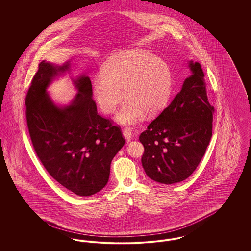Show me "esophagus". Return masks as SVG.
Masks as SVG:
<instances>
[{
  "label": "esophagus",
  "instance_id": "esophagus-1",
  "mask_svg": "<svg viewBox=\"0 0 251 251\" xmlns=\"http://www.w3.org/2000/svg\"><path fill=\"white\" fill-rule=\"evenodd\" d=\"M123 135H124V137L126 138V140L127 141H130V140H131V130L129 129V128H124V130H123Z\"/></svg>",
  "mask_w": 251,
  "mask_h": 251
}]
</instances>
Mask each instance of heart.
Masks as SVG:
<instances>
[{
    "instance_id": "1",
    "label": "heart",
    "mask_w": 251,
    "mask_h": 251,
    "mask_svg": "<svg viewBox=\"0 0 251 251\" xmlns=\"http://www.w3.org/2000/svg\"><path fill=\"white\" fill-rule=\"evenodd\" d=\"M102 75L93 81V92L106 114L116 111L127 99L116 120L131 125L154 115L167 105L173 87L172 72L167 62L144 50H128L112 55L102 67Z\"/></svg>"
}]
</instances>
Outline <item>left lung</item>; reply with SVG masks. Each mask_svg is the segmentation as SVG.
Listing matches in <instances>:
<instances>
[{"instance_id":"obj_1","label":"left lung","mask_w":251,"mask_h":251,"mask_svg":"<svg viewBox=\"0 0 251 251\" xmlns=\"http://www.w3.org/2000/svg\"><path fill=\"white\" fill-rule=\"evenodd\" d=\"M192 75L171 103L152 120L139 140L146 174L160 183L187 179L205 154L213 131V113L200 63L191 61Z\"/></svg>"}]
</instances>
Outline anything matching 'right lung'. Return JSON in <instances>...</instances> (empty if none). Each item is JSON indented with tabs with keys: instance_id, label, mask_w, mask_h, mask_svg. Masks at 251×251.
<instances>
[{
	"instance_id": "add662e5",
	"label": "right lung",
	"mask_w": 251,
	"mask_h": 251,
	"mask_svg": "<svg viewBox=\"0 0 251 251\" xmlns=\"http://www.w3.org/2000/svg\"><path fill=\"white\" fill-rule=\"evenodd\" d=\"M42 61L28 89L26 120L34 150L49 174L72 193L88 197L107 183L110 165L125 143L120 126L98 114L87 76L74 84L72 104L57 107L46 88L59 72L69 70Z\"/></svg>"
}]
</instances>
